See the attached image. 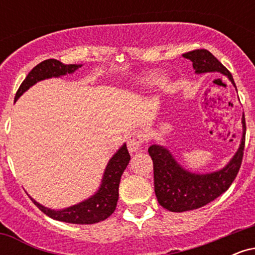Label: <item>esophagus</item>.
Instances as JSON below:
<instances>
[{
    "label": "esophagus",
    "instance_id": "obj_1",
    "mask_svg": "<svg viewBox=\"0 0 255 255\" xmlns=\"http://www.w3.org/2000/svg\"><path fill=\"white\" fill-rule=\"evenodd\" d=\"M146 140V135L141 130H133L127 136V147L130 152H136Z\"/></svg>",
    "mask_w": 255,
    "mask_h": 255
}]
</instances>
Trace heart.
Listing matches in <instances>:
<instances>
[{
  "label": "heart",
  "instance_id": "obj_1",
  "mask_svg": "<svg viewBox=\"0 0 255 255\" xmlns=\"http://www.w3.org/2000/svg\"><path fill=\"white\" fill-rule=\"evenodd\" d=\"M152 79H153V80H158V79H159V78H158V75H157V77H153Z\"/></svg>",
  "mask_w": 255,
  "mask_h": 255
}]
</instances>
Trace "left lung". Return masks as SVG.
Segmentation results:
<instances>
[{
	"label": "left lung",
	"instance_id": "1",
	"mask_svg": "<svg viewBox=\"0 0 255 255\" xmlns=\"http://www.w3.org/2000/svg\"><path fill=\"white\" fill-rule=\"evenodd\" d=\"M183 57L192 61L195 73H222L227 75L235 86L231 73L210 51L197 49L183 54ZM242 127L244 134L236 154L225 168L211 174L198 175L184 170L166 148L159 145H151L148 147V154L153 162L154 192L160 206L171 212H184L205 206L223 194L239 174L244 158L245 115L242 116Z\"/></svg>",
	"mask_w": 255,
	"mask_h": 255
}]
</instances>
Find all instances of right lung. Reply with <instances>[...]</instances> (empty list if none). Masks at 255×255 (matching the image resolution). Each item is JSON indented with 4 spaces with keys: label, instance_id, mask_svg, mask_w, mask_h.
I'll list each match as a JSON object with an SVG mask.
<instances>
[{
    "label": "right lung",
    "instance_id": "1",
    "mask_svg": "<svg viewBox=\"0 0 255 255\" xmlns=\"http://www.w3.org/2000/svg\"><path fill=\"white\" fill-rule=\"evenodd\" d=\"M79 67H81L80 64H64L61 61L54 60V58L43 61L28 73L27 77L20 85L19 90L16 91L15 101L37 81L51 77H61L67 73L71 74V73L77 71ZM129 160V152L127 150V146L124 145L108 163L99 191L87 200L68 207V209L54 211V210L38 204L33 199H31V200L40 211L50 218L56 219V221L73 224L98 223V222L107 219L115 211L116 204L119 200L120 180H121L122 174H124L125 169L127 168Z\"/></svg>",
    "mask_w": 255,
    "mask_h": 255
}]
</instances>
